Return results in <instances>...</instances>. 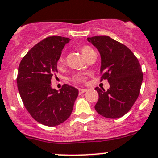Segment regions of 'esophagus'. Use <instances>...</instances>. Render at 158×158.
<instances>
[{
    "label": "esophagus",
    "mask_w": 158,
    "mask_h": 158,
    "mask_svg": "<svg viewBox=\"0 0 158 158\" xmlns=\"http://www.w3.org/2000/svg\"><path fill=\"white\" fill-rule=\"evenodd\" d=\"M87 91V89H79V94H82L85 93V92Z\"/></svg>",
    "instance_id": "34e87169"
}]
</instances>
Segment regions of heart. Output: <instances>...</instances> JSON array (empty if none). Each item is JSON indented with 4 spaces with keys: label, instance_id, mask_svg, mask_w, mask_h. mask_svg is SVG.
<instances>
[{
    "label": "heart",
    "instance_id": "b5f03b06",
    "mask_svg": "<svg viewBox=\"0 0 158 158\" xmlns=\"http://www.w3.org/2000/svg\"><path fill=\"white\" fill-rule=\"evenodd\" d=\"M80 51L82 52V56H84L85 58H87L89 55L91 54L92 52H94V49H92L91 47H89L88 45H82L80 47ZM64 62V57L63 56H60L59 60H58V65L60 66L62 65ZM72 80L74 82H85L86 81V76H85L84 74H82V73H78V74H75L73 76H72Z\"/></svg>",
    "mask_w": 158,
    "mask_h": 158
}]
</instances>
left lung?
Returning a JSON list of instances; mask_svg holds the SVG:
<instances>
[{
	"label": "left lung",
	"instance_id": "8db88e82",
	"mask_svg": "<svg viewBox=\"0 0 158 158\" xmlns=\"http://www.w3.org/2000/svg\"><path fill=\"white\" fill-rule=\"evenodd\" d=\"M101 55L102 79H108L110 87H96L99 98L95 110L104 117L117 119L125 115L137 100L143 74L134 53L120 42L109 36L87 38Z\"/></svg>",
	"mask_w": 158,
	"mask_h": 158
}]
</instances>
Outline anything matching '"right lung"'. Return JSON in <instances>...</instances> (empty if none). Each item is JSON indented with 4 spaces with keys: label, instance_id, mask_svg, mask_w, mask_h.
I'll return each instance as SVG.
<instances>
[{
    "label": "right lung",
    "instance_id": "right-lung-1",
    "mask_svg": "<svg viewBox=\"0 0 158 158\" xmlns=\"http://www.w3.org/2000/svg\"><path fill=\"white\" fill-rule=\"evenodd\" d=\"M71 39L60 36L45 38L28 51L18 69L17 86L23 105L38 123L53 127L71 116L79 90L64 84L60 91L51 87L57 62L65 44Z\"/></svg>",
    "mask_w": 158,
    "mask_h": 158
}]
</instances>
